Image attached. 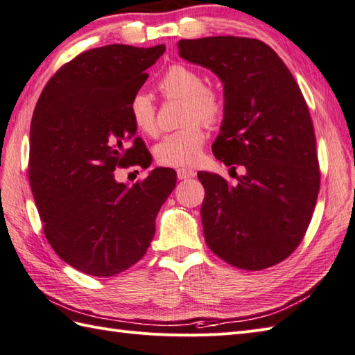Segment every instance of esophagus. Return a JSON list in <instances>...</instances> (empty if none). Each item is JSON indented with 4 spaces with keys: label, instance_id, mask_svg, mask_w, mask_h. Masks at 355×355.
<instances>
[{
    "label": "esophagus",
    "instance_id": "1",
    "mask_svg": "<svg viewBox=\"0 0 355 355\" xmlns=\"http://www.w3.org/2000/svg\"><path fill=\"white\" fill-rule=\"evenodd\" d=\"M177 177H178V180H189V178L195 177V172L191 169L180 168V169H177Z\"/></svg>",
    "mask_w": 355,
    "mask_h": 355
}]
</instances>
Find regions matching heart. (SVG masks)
<instances>
[{
    "instance_id": "heart-1",
    "label": "heart",
    "mask_w": 355,
    "mask_h": 355,
    "mask_svg": "<svg viewBox=\"0 0 355 355\" xmlns=\"http://www.w3.org/2000/svg\"><path fill=\"white\" fill-rule=\"evenodd\" d=\"M166 97H180L186 101L184 122L192 123L184 130L171 132L157 143L154 154L157 162L169 168H192L202 155L206 131L200 123L214 125L221 119L224 103L215 89L206 87L198 71L184 65H172L158 82ZM130 114L137 131L145 135L157 132V116L153 99L146 93H135L130 102Z\"/></svg>"
}]
</instances>
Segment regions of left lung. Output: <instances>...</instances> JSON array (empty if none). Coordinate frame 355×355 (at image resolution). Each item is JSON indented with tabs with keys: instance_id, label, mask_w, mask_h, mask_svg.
Returning <instances> with one entry per match:
<instances>
[{
	"instance_id": "1",
	"label": "left lung",
	"mask_w": 355,
	"mask_h": 355,
	"mask_svg": "<svg viewBox=\"0 0 355 355\" xmlns=\"http://www.w3.org/2000/svg\"><path fill=\"white\" fill-rule=\"evenodd\" d=\"M178 55L223 82L224 116L212 150L243 168L236 184L198 172L210 250L233 267L262 270L302 241L320 186L314 128L302 92L276 51L250 37L178 41Z\"/></svg>"
}]
</instances>
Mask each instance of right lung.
<instances>
[{
  "label": "right lung",
  "instance_id": "1",
  "mask_svg": "<svg viewBox=\"0 0 355 355\" xmlns=\"http://www.w3.org/2000/svg\"><path fill=\"white\" fill-rule=\"evenodd\" d=\"M164 50V44H112L80 53L55 73L36 103L30 187L53 250L85 275L114 276L140 261L175 187L171 168H155L132 186L114 177L117 166L146 169L153 162L135 137L130 102Z\"/></svg>",
  "mask_w": 355,
  "mask_h": 355
}]
</instances>
